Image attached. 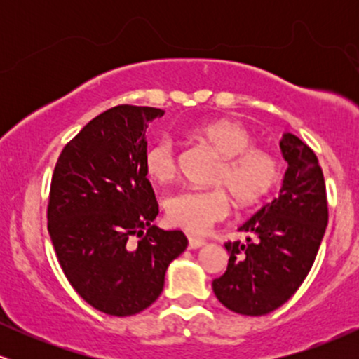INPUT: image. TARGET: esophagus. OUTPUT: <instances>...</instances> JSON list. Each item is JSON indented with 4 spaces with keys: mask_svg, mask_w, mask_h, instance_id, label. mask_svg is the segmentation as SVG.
I'll return each instance as SVG.
<instances>
[{
    "mask_svg": "<svg viewBox=\"0 0 359 359\" xmlns=\"http://www.w3.org/2000/svg\"><path fill=\"white\" fill-rule=\"evenodd\" d=\"M205 241L203 238H194V236H189V248L191 250H197L201 248V246H204Z\"/></svg>",
    "mask_w": 359,
    "mask_h": 359,
    "instance_id": "1",
    "label": "esophagus"
}]
</instances>
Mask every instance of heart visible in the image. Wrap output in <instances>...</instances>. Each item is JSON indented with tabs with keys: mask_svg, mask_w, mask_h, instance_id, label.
<instances>
[{
	"mask_svg": "<svg viewBox=\"0 0 359 359\" xmlns=\"http://www.w3.org/2000/svg\"><path fill=\"white\" fill-rule=\"evenodd\" d=\"M194 137L219 156L211 189H184L163 203L167 219L192 233H203L226 217L229 196L241 208L258 204L280 179V163L271 151L253 145L245 126L231 119H214L194 128ZM147 175L156 184H167L177 175V150L170 137L150 143L143 156ZM226 190L224 191V189Z\"/></svg>",
	"mask_w": 359,
	"mask_h": 359,
	"instance_id": "1",
	"label": "heart"
}]
</instances>
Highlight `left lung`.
<instances>
[{
  "mask_svg": "<svg viewBox=\"0 0 359 359\" xmlns=\"http://www.w3.org/2000/svg\"><path fill=\"white\" fill-rule=\"evenodd\" d=\"M280 150L288 165L280 194L240 226L253 241L226 243L228 269L212 282L217 300L236 314L265 316L285 304L311 271L327 226L316 154L292 133L280 140Z\"/></svg>",
  "mask_w": 359,
  "mask_h": 359,
  "instance_id": "8db88e82",
  "label": "left lung"
}]
</instances>
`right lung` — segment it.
<instances>
[{
  "mask_svg": "<svg viewBox=\"0 0 359 359\" xmlns=\"http://www.w3.org/2000/svg\"><path fill=\"white\" fill-rule=\"evenodd\" d=\"M160 116L147 106L104 111L64 147L52 175L47 219L57 259L74 290L109 316L150 307L187 248L182 231L151 224L158 204L143 156L148 123Z\"/></svg>",
  "mask_w": 359,
  "mask_h": 359,
  "instance_id": "obj_1",
  "label": "right lung"
}]
</instances>
